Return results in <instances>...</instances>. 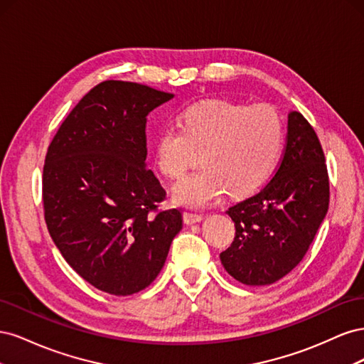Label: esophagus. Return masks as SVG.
Instances as JSON below:
<instances>
[{"label": "esophagus", "mask_w": 364, "mask_h": 364, "mask_svg": "<svg viewBox=\"0 0 364 364\" xmlns=\"http://www.w3.org/2000/svg\"><path fill=\"white\" fill-rule=\"evenodd\" d=\"M203 220L202 214H196V213H183V222L186 225H196Z\"/></svg>", "instance_id": "obj_1"}]
</instances>
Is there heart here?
Segmentation results:
<instances>
[{"label":"heart","instance_id":"heart-1","mask_svg":"<svg viewBox=\"0 0 364 364\" xmlns=\"http://www.w3.org/2000/svg\"><path fill=\"white\" fill-rule=\"evenodd\" d=\"M181 127L164 126L156 135L159 170L178 179L202 151L205 167L174 186V200L190 208L217 202L226 190L245 197L264 185L281 158L284 124L272 106L205 100L188 106Z\"/></svg>","mask_w":364,"mask_h":364}]
</instances>
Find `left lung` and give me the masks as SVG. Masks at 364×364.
<instances>
[{
    "instance_id": "8db88e82",
    "label": "left lung",
    "mask_w": 364,
    "mask_h": 364,
    "mask_svg": "<svg viewBox=\"0 0 364 364\" xmlns=\"http://www.w3.org/2000/svg\"><path fill=\"white\" fill-rule=\"evenodd\" d=\"M328 205L321 141L301 112H290L287 141L270 182L226 211L235 223V238L220 253L223 267L246 285L277 282L305 257Z\"/></svg>"
}]
</instances>
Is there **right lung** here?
I'll use <instances>...</instances> for the list:
<instances>
[{
  "label": "right lung",
  "mask_w": 364,
  "mask_h": 364,
  "mask_svg": "<svg viewBox=\"0 0 364 364\" xmlns=\"http://www.w3.org/2000/svg\"><path fill=\"white\" fill-rule=\"evenodd\" d=\"M173 94L134 82L94 86L50 142L43 217L80 277L115 296L144 290L182 229L179 209L159 211L165 190L146 167L147 115Z\"/></svg>",
  "instance_id": "add662e5"
}]
</instances>
